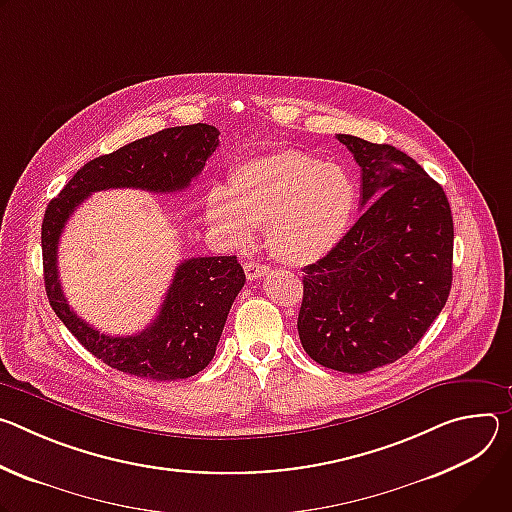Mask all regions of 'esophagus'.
<instances>
[{"label":"esophagus","instance_id":"esophagus-1","mask_svg":"<svg viewBox=\"0 0 512 512\" xmlns=\"http://www.w3.org/2000/svg\"><path fill=\"white\" fill-rule=\"evenodd\" d=\"M244 272H246L248 280H256V278L268 274L270 268H268L266 264H260V262H246V264H244Z\"/></svg>","mask_w":512,"mask_h":512}]
</instances>
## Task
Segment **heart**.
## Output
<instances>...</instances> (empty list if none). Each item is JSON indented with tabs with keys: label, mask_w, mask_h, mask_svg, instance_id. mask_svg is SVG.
<instances>
[{
	"label": "heart",
	"mask_w": 512,
	"mask_h": 512,
	"mask_svg": "<svg viewBox=\"0 0 512 512\" xmlns=\"http://www.w3.org/2000/svg\"><path fill=\"white\" fill-rule=\"evenodd\" d=\"M356 203V185L342 166L278 148L234 164L227 191L207 193L205 217L232 246L250 244L254 227H262L274 258L305 266L342 242Z\"/></svg>",
	"instance_id": "1"
}]
</instances>
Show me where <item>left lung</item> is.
Wrapping results in <instances>:
<instances>
[{"mask_svg": "<svg viewBox=\"0 0 512 512\" xmlns=\"http://www.w3.org/2000/svg\"><path fill=\"white\" fill-rule=\"evenodd\" d=\"M362 168L360 219L303 268L299 337L321 366L364 374L409 354L451 289L453 219L421 164L390 144L337 134Z\"/></svg>", "mask_w": 512, "mask_h": 512, "instance_id": "1", "label": "left lung"}]
</instances>
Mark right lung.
<instances>
[{
	"instance_id": "add662e5",
	"label": "right lung",
	"mask_w": 512,
	"mask_h": 512,
	"mask_svg": "<svg viewBox=\"0 0 512 512\" xmlns=\"http://www.w3.org/2000/svg\"><path fill=\"white\" fill-rule=\"evenodd\" d=\"M217 144L219 130L209 124L166 128L93 158L46 207L42 264L48 303L81 346L111 368L160 382L201 372L215 356L227 313L244 287L246 274L236 256L183 260L156 319L136 335L113 337L77 317L63 295L56 252L65 223L95 191L132 187L173 193L187 189Z\"/></svg>"
}]
</instances>
